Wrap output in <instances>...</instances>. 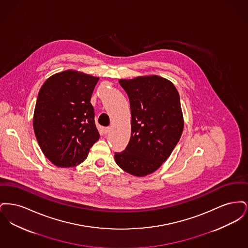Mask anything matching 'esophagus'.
<instances>
[{
	"mask_svg": "<svg viewBox=\"0 0 248 248\" xmlns=\"http://www.w3.org/2000/svg\"><path fill=\"white\" fill-rule=\"evenodd\" d=\"M109 131H110V127H105V128L103 129V133L107 135L108 133H109Z\"/></svg>",
	"mask_w": 248,
	"mask_h": 248,
	"instance_id": "esophagus-1",
	"label": "esophagus"
}]
</instances>
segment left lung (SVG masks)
<instances>
[{
  "label": "left lung",
  "instance_id": "obj_1",
  "mask_svg": "<svg viewBox=\"0 0 248 248\" xmlns=\"http://www.w3.org/2000/svg\"><path fill=\"white\" fill-rule=\"evenodd\" d=\"M128 94L131 138L126 149L115 154V162L135 177L156 171L168 159L179 140L184 119L177 88L158 75L121 79Z\"/></svg>",
  "mask_w": 248,
  "mask_h": 248
}]
</instances>
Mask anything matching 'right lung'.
<instances>
[{"instance_id": "obj_1", "label": "right lung", "mask_w": 248, "mask_h": 248, "mask_svg": "<svg viewBox=\"0 0 248 248\" xmlns=\"http://www.w3.org/2000/svg\"><path fill=\"white\" fill-rule=\"evenodd\" d=\"M99 78L75 70L58 72L42 85L33 114L38 144L59 167H72L86 159L99 139L90 99Z\"/></svg>"}]
</instances>
